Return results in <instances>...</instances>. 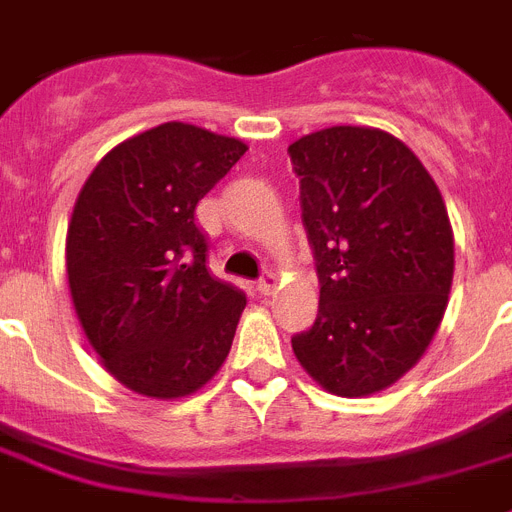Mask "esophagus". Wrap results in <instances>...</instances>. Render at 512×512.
<instances>
[{"mask_svg":"<svg viewBox=\"0 0 512 512\" xmlns=\"http://www.w3.org/2000/svg\"><path fill=\"white\" fill-rule=\"evenodd\" d=\"M274 287H277V277H274V274H266L264 279H259L256 290H259V295H272Z\"/></svg>","mask_w":512,"mask_h":512,"instance_id":"obj_1","label":"esophagus"}]
</instances>
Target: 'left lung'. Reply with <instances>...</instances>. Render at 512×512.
Instances as JSON below:
<instances>
[{"mask_svg": "<svg viewBox=\"0 0 512 512\" xmlns=\"http://www.w3.org/2000/svg\"><path fill=\"white\" fill-rule=\"evenodd\" d=\"M316 253L318 318L292 352L323 391L362 399L422 360L453 285L443 194L401 139L331 126L290 144Z\"/></svg>", "mask_w": 512, "mask_h": 512, "instance_id": "8db88e82", "label": "left lung"}]
</instances>
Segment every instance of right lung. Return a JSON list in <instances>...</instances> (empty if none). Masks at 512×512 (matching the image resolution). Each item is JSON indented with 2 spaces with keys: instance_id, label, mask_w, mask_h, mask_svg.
Masks as SVG:
<instances>
[{
  "instance_id": "right-lung-1",
  "label": "right lung",
  "mask_w": 512,
  "mask_h": 512,
  "mask_svg": "<svg viewBox=\"0 0 512 512\" xmlns=\"http://www.w3.org/2000/svg\"><path fill=\"white\" fill-rule=\"evenodd\" d=\"M248 144L168 121L103 155L67 227V279L100 365L157 401L202 391L225 365L246 295L207 269L196 204Z\"/></svg>"
}]
</instances>
